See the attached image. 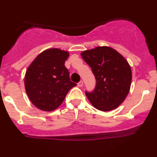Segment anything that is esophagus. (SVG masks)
Here are the masks:
<instances>
[{
  "label": "esophagus",
  "instance_id": "1",
  "mask_svg": "<svg viewBox=\"0 0 157 157\" xmlns=\"http://www.w3.org/2000/svg\"><path fill=\"white\" fill-rule=\"evenodd\" d=\"M82 86H83V82H82V81H80V82L77 83V86H78V87H82Z\"/></svg>",
  "mask_w": 157,
  "mask_h": 157
}]
</instances>
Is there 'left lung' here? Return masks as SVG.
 Returning a JSON list of instances; mask_svg holds the SVG:
<instances>
[{"mask_svg": "<svg viewBox=\"0 0 157 157\" xmlns=\"http://www.w3.org/2000/svg\"><path fill=\"white\" fill-rule=\"evenodd\" d=\"M96 78V87L86 97L95 109L109 111L119 107L130 91L132 72L125 57L109 46H97L80 54Z\"/></svg>", "mask_w": 157, "mask_h": 157, "instance_id": "1", "label": "left lung"}]
</instances>
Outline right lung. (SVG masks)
<instances>
[{"instance_id": "1", "label": "right lung", "mask_w": 157, "mask_h": 157, "mask_svg": "<svg viewBox=\"0 0 157 157\" xmlns=\"http://www.w3.org/2000/svg\"><path fill=\"white\" fill-rule=\"evenodd\" d=\"M68 52L48 48L40 53L29 66L24 78L26 92L35 107L52 111L63 102L71 88L77 86L69 78L65 61Z\"/></svg>"}]
</instances>
